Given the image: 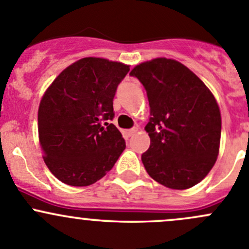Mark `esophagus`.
Instances as JSON below:
<instances>
[{"mask_svg":"<svg viewBox=\"0 0 249 249\" xmlns=\"http://www.w3.org/2000/svg\"><path fill=\"white\" fill-rule=\"evenodd\" d=\"M136 131H137V129H130V130H127L126 134H127V136H134V135L136 134Z\"/></svg>","mask_w":249,"mask_h":249,"instance_id":"1","label":"esophagus"}]
</instances>
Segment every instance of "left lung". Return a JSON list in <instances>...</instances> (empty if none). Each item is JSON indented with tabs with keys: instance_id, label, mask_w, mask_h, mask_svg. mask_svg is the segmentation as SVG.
Segmentation results:
<instances>
[{
	"instance_id": "1",
	"label": "left lung",
	"mask_w": 249,
	"mask_h": 249,
	"mask_svg": "<svg viewBox=\"0 0 249 249\" xmlns=\"http://www.w3.org/2000/svg\"><path fill=\"white\" fill-rule=\"evenodd\" d=\"M147 91L149 149L142 154L148 175L170 189L200 183L219 154L222 117L211 90L187 66L157 57L132 69Z\"/></svg>"
}]
</instances>
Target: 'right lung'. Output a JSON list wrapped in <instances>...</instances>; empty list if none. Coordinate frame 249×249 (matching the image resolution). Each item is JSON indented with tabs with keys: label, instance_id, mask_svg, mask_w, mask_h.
Wrapping results in <instances>:
<instances>
[{
	"label": "right lung",
	"instance_id": "1",
	"mask_svg": "<svg viewBox=\"0 0 249 249\" xmlns=\"http://www.w3.org/2000/svg\"><path fill=\"white\" fill-rule=\"evenodd\" d=\"M129 65L83 57L54 79L38 108V139L50 172L87 187L112 170L126 144L112 120L113 99Z\"/></svg>",
	"mask_w": 249,
	"mask_h": 249
}]
</instances>
